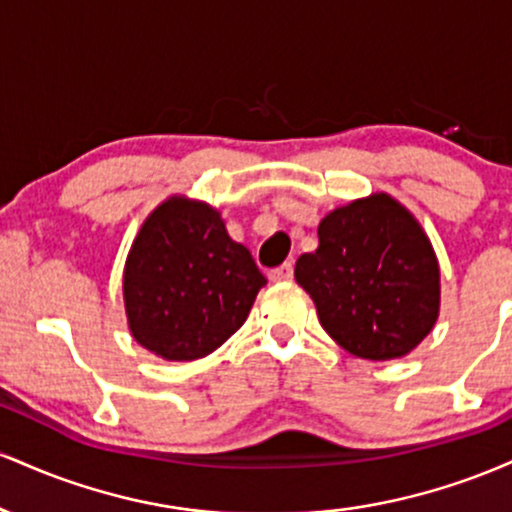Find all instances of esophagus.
<instances>
[{
	"label": "esophagus",
	"mask_w": 512,
	"mask_h": 512,
	"mask_svg": "<svg viewBox=\"0 0 512 512\" xmlns=\"http://www.w3.org/2000/svg\"><path fill=\"white\" fill-rule=\"evenodd\" d=\"M272 281H291L293 279V262H284L281 267H276L269 272Z\"/></svg>",
	"instance_id": "obj_1"
}]
</instances>
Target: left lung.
Masks as SVG:
<instances>
[{
  "mask_svg": "<svg viewBox=\"0 0 512 512\" xmlns=\"http://www.w3.org/2000/svg\"><path fill=\"white\" fill-rule=\"evenodd\" d=\"M317 238L293 274L334 342L370 361L424 342L438 320L440 269L424 228L397 199L378 192L334 209Z\"/></svg>",
  "mask_w": 512,
  "mask_h": 512,
  "instance_id": "8db88e82",
  "label": "left lung"
}]
</instances>
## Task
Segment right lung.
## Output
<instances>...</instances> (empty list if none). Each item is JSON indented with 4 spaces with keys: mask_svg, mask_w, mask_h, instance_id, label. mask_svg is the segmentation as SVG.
<instances>
[{
    "mask_svg": "<svg viewBox=\"0 0 512 512\" xmlns=\"http://www.w3.org/2000/svg\"><path fill=\"white\" fill-rule=\"evenodd\" d=\"M267 284L214 207L170 197L151 211L127 255L132 337L166 361H195L226 342Z\"/></svg>",
    "mask_w": 512,
    "mask_h": 512,
    "instance_id": "add662e5",
    "label": "right lung"
}]
</instances>
